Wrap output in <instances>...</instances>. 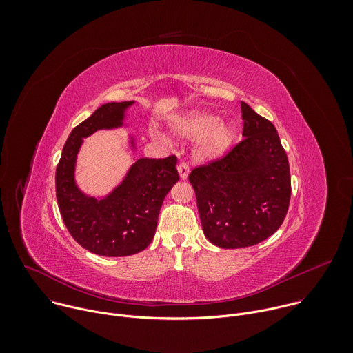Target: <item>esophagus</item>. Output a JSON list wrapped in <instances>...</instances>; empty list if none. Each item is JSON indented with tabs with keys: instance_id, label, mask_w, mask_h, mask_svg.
Masks as SVG:
<instances>
[{
	"instance_id": "obj_1",
	"label": "esophagus",
	"mask_w": 353,
	"mask_h": 353,
	"mask_svg": "<svg viewBox=\"0 0 353 353\" xmlns=\"http://www.w3.org/2000/svg\"><path fill=\"white\" fill-rule=\"evenodd\" d=\"M177 172H179V176L181 180H185L188 177V173H190V166L185 163V162H181L179 166H177Z\"/></svg>"
}]
</instances>
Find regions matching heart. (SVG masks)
<instances>
[{"mask_svg": "<svg viewBox=\"0 0 353 353\" xmlns=\"http://www.w3.org/2000/svg\"><path fill=\"white\" fill-rule=\"evenodd\" d=\"M169 130L174 137L195 139L194 155L199 161H215L223 157L237 135L230 123L222 121L218 114L207 110H191L172 117Z\"/></svg>", "mask_w": 353, "mask_h": 353, "instance_id": "obj_1", "label": "heart"}]
</instances>
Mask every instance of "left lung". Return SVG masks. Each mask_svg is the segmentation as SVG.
Listing matches in <instances>:
<instances>
[{"label":"left lung","mask_w":353,"mask_h":353,"mask_svg":"<svg viewBox=\"0 0 353 353\" xmlns=\"http://www.w3.org/2000/svg\"><path fill=\"white\" fill-rule=\"evenodd\" d=\"M243 141L188 180L205 237L221 248L259 244L282 225L290 201L286 152L271 121L241 102Z\"/></svg>","instance_id":"obj_1"}]
</instances>
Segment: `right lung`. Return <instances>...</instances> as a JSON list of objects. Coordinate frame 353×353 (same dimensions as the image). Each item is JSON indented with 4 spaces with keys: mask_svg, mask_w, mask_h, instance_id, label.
Wrapping results in <instances>:
<instances>
[{
    "mask_svg": "<svg viewBox=\"0 0 353 353\" xmlns=\"http://www.w3.org/2000/svg\"><path fill=\"white\" fill-rule=\"evenodd\" d=\"M130 102L100 106L77 125L64 148L56 170V194L63 221L78 244L97 256L125 257L139 253L152 241L163 199L179 181L176 157L137 159L123 180L106 195L92 196L75 180V168L83 139L100 130L128 127ZM128 145L137 142L128 134Z\"/></svg>",
    "mask_w": 353,
    "mask_h": 353,
    "instance_id": "1",
    "label": "right lung"
}]
</instances>
